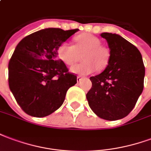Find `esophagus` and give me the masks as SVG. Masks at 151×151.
<instances>
[{
    "label": "esophagus",
    "instance_id": "esophagus-1",
    "mask_svg": "<svg viewBox=\"0 0 151 151\" xmlns=\"http://www.w3.org/2000/svg\"><path fill=\"white\" fill-rule=\"evenodd\" d=\"M82 80H83V78H82L81 76H77L76 80H77V82H78V83H79V82H80V81H81Z\"/></svg>",
    "mask_w": 151,
    "mask_h": 151
}]
</instances>
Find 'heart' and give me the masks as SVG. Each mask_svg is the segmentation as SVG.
Wrapping results in <instances>:
<instances>
[{"label":"heart","instance_id":"heart-1","mask_svg":"<svg viewBox=\"0 0 151 151\" xmlns=\"http://www.w3.org/2000/svg\"><path fill=\"white\" fill-rule=\"evenodd\" d=\"M76 45L73 46L67 42L59 46L57 53L59 59L66 65L74 64L80 55H83V63L76 64L70 68V71L75 74L86 76L92 74L98 68L104 69L109 63L110 54L107 48L101 46L98 38L89 34L78 35L75 38Z\"/></svg>","mask_w":151,"mask_h":151}]
</instances>
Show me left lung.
<instances>
[{"label":"left lung","mask_w":151,"mask_h":151,"mask_svg":"<svg viewBox=\"0 0 151 151\" xmlns=\"http://www.w3.org/2000/svg\"><path fill=\"white\" fill-rule=\"evenodd\" d=\"M110 57L101 74L90 77L86 97L91 109L102 119L116 121L130 113L142 92L145 67L137 47L122 36L102 33Z\"/></svg>","instance_id":"left-lung-1"}]
</instances>
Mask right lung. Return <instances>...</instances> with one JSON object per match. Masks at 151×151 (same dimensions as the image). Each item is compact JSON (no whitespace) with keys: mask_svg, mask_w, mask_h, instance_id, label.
I'll return each instance as SVG.
<instances>
[{"mask_svg":"<svg viewBox=\"0 0 151 151\" xmlns=\"http://www.w3.org/2000/svg\"><path fill=\"white\" fill-rule=\"evenodd\" d=\"M79 30L47 28L21 40L9 63V86L22 110L43 117L59 109L77 82L58 59V47Z\"/></svg>","mask_w":151,"mask_h":151,"instance_id":"1","label":"right lung"}]
</instances>
